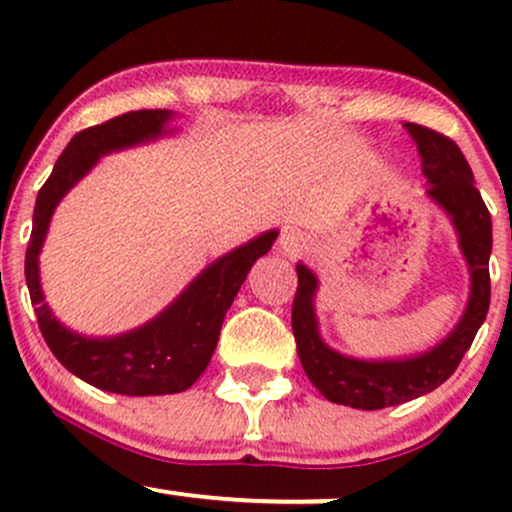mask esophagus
<instances>
[{
    "label": "esophagus",
    "instance_id": "34e87169",
    "mask_svg": "<svg viewBox=\"0 0 512 512\" xmlns=\"http://www.w3.org/2000/svg\"><path fill=\"white\" fill-rule=\"evenodd\" d=\"M310 250V243L308 238L303 236L301 231H284V236L279 240V252L284 257H289V260H296V257H301L303 252Z\"/></svg>",
    "mask_w": 512,
    "mask_h": 512
}]
</instances>
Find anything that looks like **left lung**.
<instances>
[{
	"instance_id": "obj_1",
	"label": "left lung",
	"mask_w": 512,
	"mask_h": 512,
	"mask_svg": "<svg viewBox=\"0 0 512 512\" xmlns=\"http://www.w3.org/2000/svg\"><path fill=\"white\" fill-rule=\"evenodd\" d=\"M404 127L421 154V173L428 182L426 197L450 216L467 262L469 301L460 322L443 342L424 354L380 361L344 356L320 337L315 315L317 276L305 264H296L298 289L293 298L291 327L305 375L330 402L366 411L395 407L443 385L472 346L491 303V214L474 187L472 168L452 139L414 122Z\"/></svg>"
}]
</instances>
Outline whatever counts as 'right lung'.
I'll return each mask as SVG.
<instances>
[{
  "mask_svg": "<svg viewBox=\"0 0 512 512\" xmlns=\"http://www.w3.org/2000/svg\"><path fill=\"white\" fill-rule=\"evenodd\" d=\"M170 120L173 110H132L74 134L35 199L33 231L26 250V284L40 332L69 373L115 395H175L195 385L209 366L219 342L223 317L245 276L252 264L272 250L279 236V231H267L226 252L202 269V274H197L168 308L137 330L115 337H84L64 327L52 315L40 286V250L55 207L96 166L98 158L129 146L154 142L166 132H173L166 129Z\"/></svg>",
  "mask_w": 512,
  "mask_h": 512,
  "instance_id": "obj_1",
  "label": "right lung"
}]
</instances>
